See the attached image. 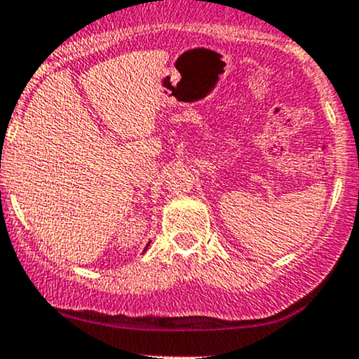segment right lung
Returning <instances> with one entry per match:
<instances>
[{
	"label": "right lung",
	"instance_id": "obj_1",
	"mask_svg": "<svg viewBox=\"0 0 359 359\" xmlns=\"http://www.w3.org/2000/svg\"><path fill=\"white\" fill-rule=\"evenodd\" d=\"M149 243H151V242H149ZM149 243H147V245H146V248H144V252L147 250V247H149Z\"/></svg>",
	"mask_w": 359,
	"mask_h": 359
}]
</instances>
